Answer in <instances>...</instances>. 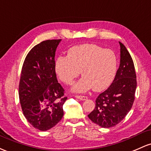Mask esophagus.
I'll return each instance as SVG.
<instances>
[{"label":"esophagus","mask_w":151,"mask_h":151,"mask_svg":"<svg viewBox=\"0 0 151 151\" xmlns=\"http://www.w3.org/2000/svg\"><path fill=\"white\" fill-rule=\"evenodd\" d=\"M75 97L82 101L86 100L87 99V97H86V96H82V95H75Z\"/></svg>","instance_id":"34e87169"}]
</instances>
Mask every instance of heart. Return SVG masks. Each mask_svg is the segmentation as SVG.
<instances>
[{
    "instance_id": "1",
    "label": "heart",
    "mask_w": 151,
    "mask_h": 151,
    "mask_svg": "<svg viewBox=\"0 0 151 151\" xmlns=\"http://www.w3.org/2000/svg\"><path fill=\"white\" fill-rule=\"evenodd\" d=\"M117 60L115 52L94 44L74 46L67 56L55 61V72L61 81L72 84L81 74L82 78L72 87L75 92H84L92 88L101 91L110 86L117 72Z\"/></svg>"
}]
</instances>
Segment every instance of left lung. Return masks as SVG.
Here are the masks:
<instances>
[{
    "instance_id": "1",
    "label": "left lung",
    "mask_w": 151,
    "mask_h": 151,
    "mask_svg": "<svg viewBox=\"0 0 151 151\" xmlns=\"http://www.w3.org/2000/svg\"><path fill=\"white\" fill-rule=\"evenodd\" d=\"M120 67L113 82L96 99L95 107L88 117L100 127L109 128L120 122L131 109L137 87L133 61L121 42Z\"/></svg>"
}]
</instances>
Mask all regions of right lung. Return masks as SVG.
I'll return each mask as SVG.
<instances>
[{
    "label": "right lung",
    "instance_id": "right-lung-1",
    "mask_svg": "<svg viewBox=\"0 0 151 151\" xmlns=\"http://www.w3.org/2000/svg\"><path fill=\"white\" fill-rule=\"evenodd\" d=\"M61 39L46 40L33 47L25 59L19 82L23 113L33 127L41 131L52 128L64 115L67 97L58 82L55 53Z\"/></svg>",
    "mask_w": 151,
    "mask_h": 151
}]
</instances>
